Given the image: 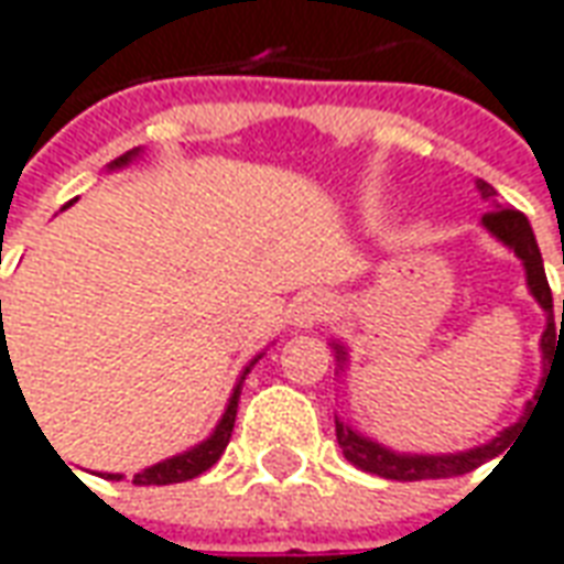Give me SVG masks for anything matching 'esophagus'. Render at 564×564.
<instances>
[{"label":"esophagus","mask_w":564,"mask_h":564,"mask_svg":"<svg viewBox=\"0 0 564 564\" xmlns=\"http://www.w3.org/2000/svg\"><path fill=\"white\" fill-rule=\"evenodd\" d=\"M328 313H334V301L328 294H322V291H310L304 297H297L294 306H291V319L301 328L319 325L322 319H328Z\"/></svg>","instance_id":"34e87169"}]
</instances>
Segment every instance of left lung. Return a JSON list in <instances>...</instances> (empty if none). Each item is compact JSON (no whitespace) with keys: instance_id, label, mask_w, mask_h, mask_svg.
<instances>
[{"instance_id":"1","label":"left lung","mask_w":564,"mask_h":564,"mask_svg":"<svg viewBox=\"0 0 564 564\" xmlns=\"http://www.w3.org/2000/svg\"><path fill=\"white\" fill-rule=\"evenodd\" d=\"M479 193H482L485 202H495L497 189L491 184L479 181ZM482 224L488 230L495 232L497 239L503 245H510L512 251L522 258L528 273V289L538 297V304L546 310V332H543V362L562 365L564 368V301H562V322L553 313V291H550V282H546V273H543V258L541 248L534 242V232H531V224L522 212L516 208H503V205H495V212H488L482 217ZM337 349V362H344V349ZM550 378V375H546ZM538 399V395H534ZM534 405V402H528ZM337 426V445L347 457L352 467L365 469V473H375V476H383V479H395V482H417V479H448V476H464V473H473L476 467H482L485 460H491L500 452H507V442L516 436L519 423L503 430L500 436L491 438L488 445H479V448H469V452L460 454H395L390 448H380L378 442L352 433L349 426H344L340 421H334Z\"/></svg>"}]
</instances>
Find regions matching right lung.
Instances as JSON below:
<instances>
[{
	"label": "right lung",
	"mask_w": 564,
	"mask_h": 564,
	"mask_svg": "<svg viewBox=\"0 0 564 564\" xmlns=\"http://www.w3.org/2000/svg\"><path fill=\"white\" fill-rule=\"evenodd\" d=\"M134 153H138V150H134ZM134 153H126V156L116 159V162H112V169L126 165L128 159L134 156ZM8 362H11V359H8ZM254 362H258V359H254ZM251 365L245 368V375L251 371ZM245 375H242V380H245ZM242 380L236 383V390H232V395H230V405H227V411H224V417H220V423H217V430L212 433V438H205L202 445H196V448H189V452H184V454H177V457H171V460H162V464H156V467L143 469V473H138L131 482L134 485L186 482V479H196V476H202L205 469L215 467L217 460H220V454H224V448H227V442H230V436H232V423H236V408H239ZM110 479H119V476H110Z\"/></svg>",
	"instance_id": "right-lung-1"
}]
</instances>
